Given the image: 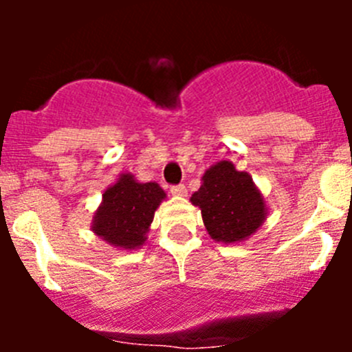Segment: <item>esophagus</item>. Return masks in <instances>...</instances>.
Returning <instances> with one entry per match:
<instances>
[{
  "mask_svg": "<svg viewBox=\"0 0 352 352\" xmlns=\"http://www.w3.org/2000/svg\"><path fill=\"white\" fill-rule=\"evenodd\" d=\"M170 194L176 195V197H185V195H186L185 185H174V186H170Z\"/></svg>",
  "mask_w": 352,
  "mask_h": 352,
  "instance_id": "1",
  "label": "esophagus"
}]
</instances>
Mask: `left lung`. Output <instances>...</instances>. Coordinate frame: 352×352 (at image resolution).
<instances>
[{
    "instance_id": "left-lung-1",
    "label": "left lung",
    "mask_w": 352,
    "mask_h": 352,
    "mask_svg": "<svg viewBox=\"0 0 352 352\" xmlns=\"http://www.w3.org/2000/svg\"><path fill=\"white\" fill-rule=\"evenodd\" d=\"M190 203L203 214L211 239L219 243H239L250 238L268 219V204L245 170L229 160H220L204 170L201 188Z\"/></svg>"
}]
</instances>
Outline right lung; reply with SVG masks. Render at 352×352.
Here are the masks:
<instances>
[{
    "label": "right lung",
    "mask_w": 352,
    "mask_h": 352,
    "mask_svg": "<svg viewBox=\"0 0 352 352\" xmlns=\"http://www.w3.org/2000/svg\"><path fill=\"white\" fill-rule=\"evenodd\" d=\"M166 197L158 183H141L133 174H120L102 194L100 206L93 213L91 231L118 250H138L148 241L146 234L155 211Z\"/></svg>",
    "instance_id": "right-lung-1"
}]
</instances>
